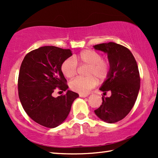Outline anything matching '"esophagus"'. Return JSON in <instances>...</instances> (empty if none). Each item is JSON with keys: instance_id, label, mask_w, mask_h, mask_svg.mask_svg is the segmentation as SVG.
Returning a JSON list of instances; mask_svg holds the SVG:
<instances>
[{"instance_id": "esophagus-1", "label": "esophagus", "mask_w": 158, "mask_h": 158, "mask_svg": "<svg viewBox=\"0 0 158 158\" xmlns=\"http://www.w3.org/2000/svg\"><path fill=\"white\" fill-rule=\"evenodd\" d=\"M79 96L80 98H86V97H87L88 95H86V94H79Z\"/></svg>"}]
</instances>
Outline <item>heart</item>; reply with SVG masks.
<instances>
[{"instance_id":"heart-1","label":"heart","mask_w":158,"mask_h":158,"mask_svg":"<svg viewBox=\"0 0 158 158\" xmlns=\"http://www.w3.org/2000/svg\"><path fill=\"white\" fill-rule=\"evenodd\" d=\"M100 53L93 50H84L74 56L73 59H66L61 65V72L66 78H72L80 66L86 65L89 68L86 72L88 78H76L70 82L69 86L72 91L80 94H86L99 82L107 80L110 73L111 63L110 60L102 59Z\"/></svg>"}]
</instances>
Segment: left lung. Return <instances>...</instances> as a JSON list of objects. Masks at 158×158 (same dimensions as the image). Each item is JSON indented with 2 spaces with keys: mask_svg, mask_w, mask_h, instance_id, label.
Segmentation results:
<instances>
[{
  "mask_svg": "<svg viewBox=\"0 0 158 158\" xmlns=\"http://www.w3.org/2000/svg\"><path fill=\"white\" fill-rule=\"evenodd\" d=\"M93 47L107 53L111 63L110 75L100 88L104 94L111 92V96H103L95 113L106 123H116L126 117L136 101L140 86L136 60L130 50L120 44L109 42Z\"/></svg>",
  "mask_w": 158,
  "mask_h": 158,
  "instance_id": "1",
  "label": "left lung"
}]
</instances>
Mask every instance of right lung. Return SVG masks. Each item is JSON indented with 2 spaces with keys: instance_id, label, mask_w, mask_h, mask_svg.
Masks as SVG:
<instances>
[{
  "instance_id": "1",
  "label": "right lung",
  "mask_w": 158,
  "mask_h": 158,
  "mask_svg": "<svg viewBox=\"0 0 158 158\" xmlns=\"http://www.w3.org/2000/svg\"><path fill=\"white\" fill-rule=\"evenodd\" d=\"M72 55L69 49L43 46L28 52L22 62L18 81L19 98L30 118L44 127L54 128L62 123L79 96L71 91L57 98L52 95L56 88L63 91L68 89L61 65Z\"/></svg>"
}]
</instances>
